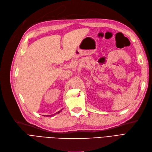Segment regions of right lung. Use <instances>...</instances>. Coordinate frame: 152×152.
Returning <instances> with one entry per match:
<instances>
[{
  "mask_svg": "<svg viewBox=\"0 0 152 152\" xmlns=\"http://www.w3.org/2000/svg\"><path fill=\"white\" fill-rule=\"evenodd\" d=\"M61 110H62V109H61V110H60V111H58V112H57L56 113H55V114H58V113H60V112L61 111ZM55 114H53V115H55ZM53 115H49V116H48H48H53Z\"/></svg>",
  "mask_w": 152,
  "mask_h": 152,
  "instance_id": "right-lung-1",
  "label": "right lung"
}]
</instances>
